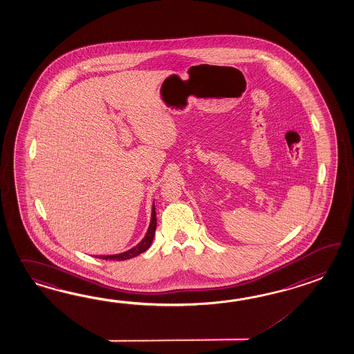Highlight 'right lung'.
Listing matches in <instances>:
<instances>
[{
	"mask_svg": "<svg viewBox=\"0 0 354 354\" xmlns=\"http://www.w3.org/2000/svg\"><path fill=\"white\" fill-rule=\"evenodd\" d=\"M156 206L153 204V209H151V221L149 224L148 232L145 234V237L141 239L140 243H138L136 246L132 247L129 251H124L122 254H117V255H104L99 256V259H103V260H115V261H124V260H129L131 257L135 256L140 255L142 252H145L148 250L153 239H154V234H156Z\"/></svg>",
	"mask_w": 354,
	"mask_h": 354,
	"instance_id": "1",
	"label": "right lung"
}]
</instances>
